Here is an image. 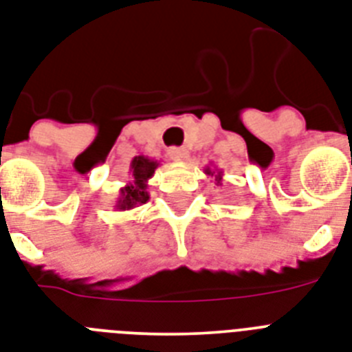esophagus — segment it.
Instances as JSON below:
<instances>
[{"mask_svg":"<svg viewBox=\"0 0 352 352\" xmlns=\"http://www.w3.org/2000/svg\"><path fill=\"white\" fill-rule=\"evenodd\" d=\"M170 157L173 159V161H179V162H186L188 159H190V152L186 148H170Z\"/></svg>","mask_w":352,"mask_h":352,"instance_id":"1","label":"esophagus"}]
</instances>
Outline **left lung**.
<instances>
[{"label":"left lung","instance_id":"obj_1","mask_svg":"<svg viewBox=\"0 0 352 352\" xmlns=\"http://www.w3.org/2000/svg\"><path fill=\"white\" fill-rule=\"evenodd\" d=\"M204 171H206V175H214V179H217V181L218 182H220L221 181V175H223V173H221V170H217V168H206V170H204Z\"/></svg>","mask_w":352,"mask_h":352}]
</instances>
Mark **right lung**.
I'll list each match as a JSON object with an SVG mask.
<instances>
[{
    "label": "right lung",
    "mask_w": 352,
    "mask_h": 352,
    "mask_svg": "<svg viewBox=\"0 0 352 352\" xmlns=\"http://www.w3.org/2000/svg\"><path fill=\"white\" fill-rule=\"evenodd\" d=\"M159 162L153 159L146 157V155H135L131 161V181L126 182L120 190L114 209L116 211H131V209L138 208L141 204H146L150 199L148 191V181L153 177L155 170H157Z\"/></svg>",
    "instance_id": "obj_1"
}]
</instances>
